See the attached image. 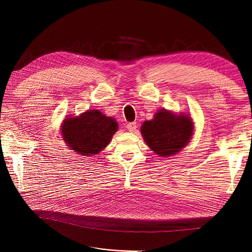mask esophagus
<instances>
[{"instance_id": "obj_1", "label": "esophagus", "mask_w": 252, "mask_h": 252, "mask_svg": "<svg viewBox=\"0 0 252 252\" xmlns=\"http://www.w3.org/2000/svg\"><path fill=\"white\" fill-rule=\"evenodd\" d=\"M126 128L130 132H133V131H135V129H136V123H135V122H131V123H128L126 125Z\"/></svg>"}]
</instances>
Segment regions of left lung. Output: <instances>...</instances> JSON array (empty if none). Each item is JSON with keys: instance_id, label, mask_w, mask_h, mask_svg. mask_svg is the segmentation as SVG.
Returning a JSON list of instances; mask_svg holds the SVG:
<instances>
[{"instance_id": "8db88e82", "label": "left lung", "mask_w": 252, "mask_h": 252, "mask_svg": "<svg viewBox=\"0 0 252 252\" xmlns=\"http://www.w3.org/2000/svg\"><path fill=\"white\" fill-rule=\"evenodd\" d=\"M141 133L152 151L159 157H170L189 143L193 133V123L185 113L175 114L161 109L151 121L144 122Z\"/></svg>"}]
</instances>
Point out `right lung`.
Here are the masks:
<instances>
[{
    "mask_svg": "<svg viewBox=\"0 0 252 252\" xmlns=\"http://www.w3.org/2000/svg\"><path fill=\"white\" fill-rule=\"evenodd\" d=\"M118 129L116 119L105 116L100 110H87L79 117L66 118L61 133L70 150L90 157L107 146Z\"/></svg>",
    "mask_w": 252,
    "mask_h": 252,
    "instance_id": "right-lung-1",
    "label": "right lung"
}]
</instances>
